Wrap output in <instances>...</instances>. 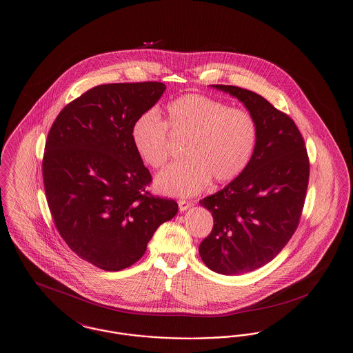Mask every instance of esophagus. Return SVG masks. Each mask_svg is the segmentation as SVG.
<instances>
[{"label":"esophagus","mask_w":353,"mask_h":353,"mask_svg":"<svg viewBox=\"0 0 353 353\" xmlns=\"http://www.w3.org/2000/svg\"><path fill=\"white\" fill-rule=\"evenodd\" d=\"M190 206H193V202L185 201V200H180V201H179V209H180V212L188 210Z\"/></svg>","instance_id":"obj_1"}]
</instances>
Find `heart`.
Segmentation results:
<instances>
[{
    "mask_svg": "<svg viewBox=\"0 0 353 353\" xmlns=\"http://www.w3.org/2000/svg\"><path fill=\"white\" fill-rule=\"evenodd\" d=\"M165 121L156 110L136 119L131 128L134 151L151 168L165 165L170 156L169 132L188 139L183 161L163 170L157 189L170 196L189 197L209 184L236 179L252 161L258 124L246 110L199 94H188L165 107Z\"/></svg>",
    "mask_w": 353,
    "mask_h": 353,
    "instance_id": "heart-1",
    "label": "heart"
}]
</instances>
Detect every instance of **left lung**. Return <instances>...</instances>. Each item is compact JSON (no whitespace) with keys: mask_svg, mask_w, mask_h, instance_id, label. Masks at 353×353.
<instances>
[{"mask_svg":"<svg viewBox=\"0 0 353 353\" xmlns=\"http://www.w3.org/2000/svg\"><path fill=\"white\" fill-rule=\"evenodd\" d=\"M214 87L242 101L258 124L248 168L200 201L214 221L199 248L202 262L219 274L238 275L269 263L295 233L307 194L310 159L302 134L287 114L250 90Z\"/></svg>","mask_w":353,"mask_h":353,"instance_id":"1","label":"left lung"}]
</instances>
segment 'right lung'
Listing matches in <instances>:
<instances>
[{"label":"right lung","mask_w":353,"mask_h":353,"mask_svg":"<svg viewBox=\"0 0 353 353\" xmlns=\"http://www.w3.org/2000/svg\"><path fill=\"white\" fill-rule=\"evenodd\" d=\"M165 91L160 82L92 87L59 112L42 160L46 200L68 248L105 271L136 263L157 228L179 210L153 196L131 128Z\"/></svg>","instance_id":"add662e5"}]
</instances>
